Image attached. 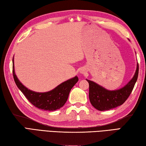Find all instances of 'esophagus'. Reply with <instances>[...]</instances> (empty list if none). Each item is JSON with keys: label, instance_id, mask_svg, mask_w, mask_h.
<instances>
[{"label": "esophagus", "instance_id": "esophagus-1", "mask_svg": "<svg viewBox=\"0 0 146 146\" xmlns=\"http://www.w3.org/2000/svg\"><path fill=\"white\" fill-rule=\"evenodd\" d=\"M80 72V73L81 74H85L86 73V68H81Z\"/></svg>", "mask_w": 146, "mask_h": 146}]
</instances>
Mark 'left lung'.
I'll return each instance as SVG.
<instances>
[{
  "label": "left lung",
  "mask_w": 146,
  "mask_h": 146,
  "mask_svg": "<svg viewBox=\"0 0 146 146\" xmlns=\"http://www.w3.org/2000/svg\"><path fill=\"white\" fill-rule=\"evenodd\" d=\"M139 74V65L133 77L123 87L110 90L94 81L86 80L89 83V99L94 108L99 111H105L122 105L131 93Z\"/></svg>",
  "instance_id": "obj_1"
}]
</instances>
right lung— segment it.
<instances>
[{"label":"right lung","instance_id":"obj_1","mask_svg":"<svg viewBox=\"0 0 146 146\" xmlns=\"http://www.w3.org/2000/svg\"><path fill=\"white\" fill-rule=\"evenodd\" d=\"M13 74L17 87L28 101L36 108L46 111H54L63 106L67 101L71 89L79 80L78 76H76L46 92H37L31 90L20 82L15 74L14 57L13 58Z\"/></svg>","mask_w":146,"mask_h":146}]
</instances>
